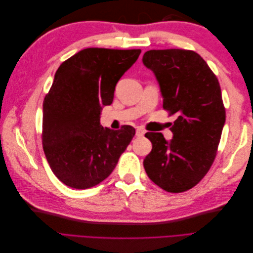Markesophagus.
Wrapping results in <instances>:
<instances>
[{
	"label": "esophagus",
	"instance_id": "esophagus-1",
	"mask_svg": "<svg viewBox=\"0 0 253 253\" xmlns=\"http://www.w3.org/2000/svg\"><path fill=\"white\" fill-rule=\"evenodd\" d=\"M144 135V131L141 128H137L136 129V136L137 137H142Z\"/></svg>",
	"mask_w": 253,
	"mask_h": 253
}]
</instances>
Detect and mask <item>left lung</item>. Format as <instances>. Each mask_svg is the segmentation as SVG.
Masks as SVG:
<instances>
[{
    "label": "left lung",
    "mask_w": 253,
    "mask_h": 253,
    "mask_svg": "<svg viewBox=\"0 0 253 253\" xmlns=\"http://www.w3.org/2000/svg\"><path fill=\"white\" fill-rule=\"evenodd\" d=\"M142 62L155 75L164 109L178 115L170 141L162 133L145 134L152 151L144 170L168 192H183L204 178L216 155L226 121L219 83L192 50L153 49L144 52Z\"/></svg>",
    "instance_id": "left-lung-1"
}]
</instances>
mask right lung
Listing matches in <instances>:
<instances>
[{
    "label": "right lung",
    "instance_id": "obj_1",
    "mask_svg": "<svg viewBox=\"0 0 253 253\" xmlns=\"http://www.w3.org/2000/svg\"><path fill=\"white\" fill-rule=\"evenodd\" d=\"M140 52L85 48L59 66L43 102L42 143L50 169L66 186L88 189L100 183L133 139V126L103 127L100 114Z\"/></svg>",
    "mask_w": 253,
    "mask_h": 253
}]
</instances>
